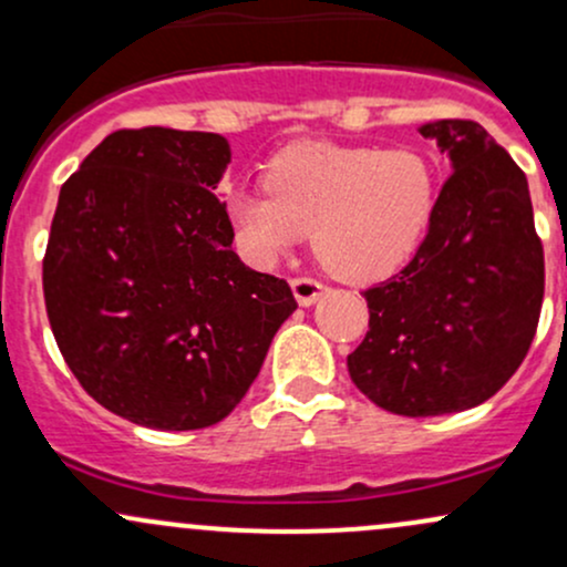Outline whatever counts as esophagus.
I'll list each match as a JSON object with an SVG mask.
<instances>
[{"mask_svg": "<svg viewBox=\"0 0 567 567\" xmlns=\"http://www.w3.org/2000/svg\"><path fill=\"white\" fill-rule=\"evenodd\" d=\"M290 288H292V296H296V301L301 306H311L317 301V298L322 296V285L317 282V279L311 277H296L290 279Z\"/></svg>", "mask_w": 567, "mask_h": 567, "instance_id": "esophagus-1", "label": "esophagus"}]
</instances>
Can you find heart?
I'll use <instances>...</instances> for the list:
<instances>
[{"label": "heart", "instance_id": "obj_1", "mask_svg": "<svg viewBox=\"0 0 567 567\" xmlns=\"http://www.w3.org/2000/svg\"><path fill=\"white\" fill-rule=\"evenodd\" d=\"M264 188L229 197L247 256L275 264L311 229L320 261L347 282H379L408 264L440 202L437 165L419 146L292 143L266 162Z\"/></svg>", "mask_w": 567, "mask_h": 567}]
</instances>
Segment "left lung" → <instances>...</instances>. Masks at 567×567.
<instances>
[{
	"instance_id": "obj_1",
	"label": "left lung",
	"mask_w": 567,
	"mask_h": 567,
	"mask_svg": "<svg viewBox=\"0 0 567 567\" xmlns=\"http://www.w3.org/2000/svg\"><path fill=\"white\" fill-rule=\"evenodd\" d=\"M421 135L453 173L413 261L362 290L368 333L347 357L368 400L410 419L491 400L523 365L544 301V247L517 162L472 120Z\"/></svg>"
}]
</instances>
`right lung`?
Instances as JSON below:
<instances>
[{"label":"right lung","instance_id":"obj_1","mask_svg":"<svg viewBox=\"0 0 567 567\" xmlns=\"http://www.w3.org/2000/svg\"><path fill=\"white\" fill-rule=\"evenodd\" d=\"M216 133L116 130L66 184L42 261L48 320L97 405L188 432L239 405L298 309L290 285L231 250Z\"/></svg>","mask_w":567,"mask_h":567}]
</instances>
